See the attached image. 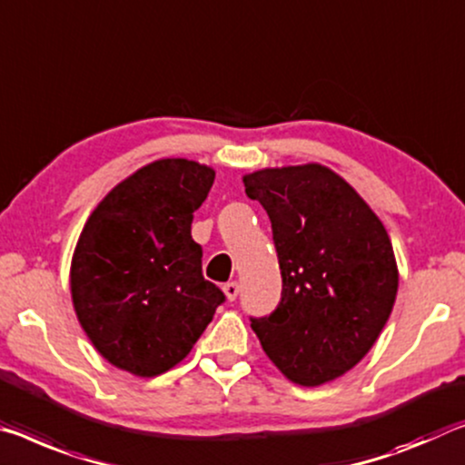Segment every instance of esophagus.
<instances>
[{
	"label": "esophagus",
	"instance_id": "esophagus-1",
	"mask_svg": "<svg viewBox=\"0 0 465 465\" xmlns=\"http://www.w3.org/2000/svg\"><path fill=\"white\" fill-rule=\"evenodd\" d=\"M223 293H225L227 300L233 302L235 298H238V293H240V283H238V282L225 283V285H223Z\"/></svg>",
	"mask_w": 465,
	"mask_h": 465
}]
</instances>
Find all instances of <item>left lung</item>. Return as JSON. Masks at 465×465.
Here are the masks:
<instances>
[{
	"instance_id": "8db88e82",
	"label": "left lung",
	"mask_w": 465,
	"mask_h": 465,
	"mask_svg": "<svg viewBox=\"0 0 465 465\" xmlns=\"http://www.w3.org/2000/svg\"><path fill=\"white\" fill-rule=\"evenodd\" d=\"M271 219L282 300L250 319L287 379L319 387L341 377L377 341L400 272L385 225L341 175L319 163L244 175Z\"/></svg>"
}]
</instances>
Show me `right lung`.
<instances>
[{
	"instance_id": "1",
	"label": "right lung",
	"mask_w": 465,
	"mask_h": 465,
	"mask_svg": "<svg viewBox=\"0 0 465 465\" xmlns=\"http://www.w3.org/2000/svg\"><path fill=\"white\" fill-rule=\"evenodd\" d=\"M213 182L196 161H153L103 198L78 238L74 311L101 356L136 377L182 362L225 302L190 233Z\"/></svg>"
}]
</instances>
